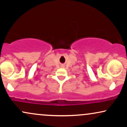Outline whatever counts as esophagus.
<instances>
[{
    "instance_id": "obj_1",
    "label": "esophagus",
    "mask_w": 127,
    "mask_h": 127,
    "mask_svg": "<svg viewBox=\"0 0 127 127\" xmlns=\"http://www.w3.org/2000/svg\"><path fill=\"white\" fill-rule=\"evenodd\" d=\"M62 67H64V65H62Z\"/></svg>"
}]
</instances>
